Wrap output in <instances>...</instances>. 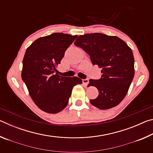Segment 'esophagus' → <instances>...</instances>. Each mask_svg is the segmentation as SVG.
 Listing matches in <instances>:
<instances>
[{
	"mask_svg": "<svg viewBox=\"0 0 153 153\" xmlns=\"http://www.w3.org/2000/svg\"><path fill=\"white\" fill-rule=\"evenodd\" d=\"M82 82H83V84H84V85H85V86H87L88 84L89 83V80L88 79H82Z\"/></svg>",
	"mask_w": 153,
	"mask_h": 153,
	"instance_id": "obj_1",
	"label": "esophagus"
}]
</instances>
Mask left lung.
<instances>
[{"label":"left lung","mask_w":153,"mask_h":153,"mask_svg":"<svg viewBox=\"0 0 153 153\" xmlns=\"http://www.w3.org/2000/svg\"><path fill=\"white\" fill-rule=\"evenodd\" d=\"M88 54L93 65L102 68L99 79H90L99 94L91 104L99 109L115 107L128 92L134 76V58L130 47L117 36L101 33L79 36L74 42Z\"/></svg>","instance_id":"1"}]
</instances>
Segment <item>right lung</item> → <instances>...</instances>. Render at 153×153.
I'll return each instance as SVG.
<instances>
[{
	"instance_id": "add662e5",
	"label": "right lung",
	"mask_w": 153,
	"mask_h": 153,
	"mask_svg": "<svg viewBox=\"0 0 153 153\" xmlns=\"http://www.w3.org/2000/svg\"><path fill=\"white\" fill-rule=\"evenodd\" d=\"M77 35L54 33L36 40L25 51L22 78L31 98L41 110L57 113L68 104L73 88L81 84L77 77H62L56 67Z\"/></svg>"
}]
</instances>
